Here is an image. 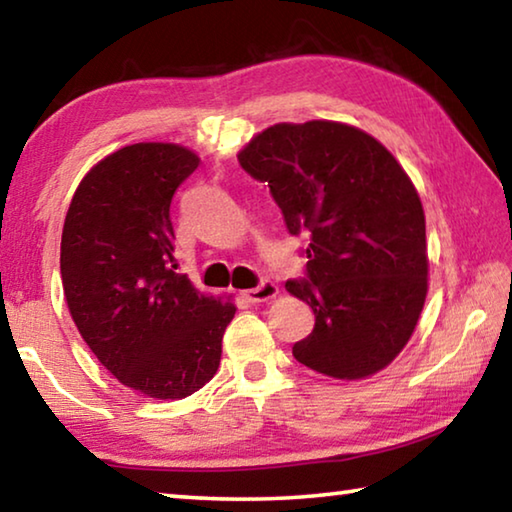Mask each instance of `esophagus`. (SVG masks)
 <instances>
[{
    "label": "esophagus",
    "instance_id": "34e87169",
    "mask_svg": "<svg viewBox=\"0 0 512 512\" xmlns=\"http://www.w3.org/2000/svg\"><path fill=\"white\" fill-rule=\"evenodd\" d=\"M275 296H277V284L271 280H262L255 289L244 291V298H248L250 302H264V300H271Z\"/></svg>",
    "mask_w": 512,
    "mask_h": 512
}]
</instances>
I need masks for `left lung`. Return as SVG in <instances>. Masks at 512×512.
<instances>
[{
  "label": "left lung",
  "instance_id": "1",
  "mask_svg": "<svg viewBox=\"0 0 512 512\" xmlns=\"http://www.w3.org/2000/svg\"><path fill=\"white\" fill-rule=\"evenodd\" d=\"M271 189L289 235L307 232V273L287 291L316 325L293 345L302 366L336 379L386 368L427 298L420 196L386 146L336 121L275 124L239 155Z\"/></svg>",
  "mask_w": 512,
  "mask_h": 512
}]
</instances>
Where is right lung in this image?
Returning <instances> with one entry per match:
<instances>
[{"mask_svg": "<svg viewBox=\"0 0 512 512\" xmlns=\"http://www.w3.org/2000/svg\"><path fill=\"white\" fill-rule=\"evenodd\" d=\"M196 167L185 146H124L81 180L60 241L83 341L121 384L155 400H183L214 377L237 311L176 273L171 198Z\"/></svg>", "mask_w": 512, "mask_h": 512, "instance_id": "add662e5", "label": "right lung"}]
</instances>
